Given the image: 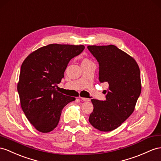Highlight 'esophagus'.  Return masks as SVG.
<instances>
[{
  "label": "esophagus",
  "instance_id": "1",
  "mask_svg": "<svg viewBox=\"0 0 161 161\" xmlns=\"http://www.w3.org/2000/svg\"><path fill=\"white\" fill-rule=\"evenodd\" d=\"M80 99H81V101H90V98H84V97H81Z\"/></svg>",
  "mask_w": 161,
  "mask_h": 161
}]
</instances>
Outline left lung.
I'll use <instances>...</instances> for the list:
<instances>
[{
	"label": "left lung",
	"mask_w": 161,
	"mask_h": 161,
	"mask_svg": "<svg viewBox=\"0 0 161 161\" xmlns=\"http://www.w3.org/2000/svg\"><path fill=\"white\" fill-rule=\"evenodd\" d=\"M99 64V81L108 82L105 101L92 99L94 109L89 122L98 130L117 129L133 114L141 94L140 70L137 62L113 45H88Z\"/></svg>",
	"instance_id": "left-lung-1"
}]
</instances>
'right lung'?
<instances>
[{
    "instance_id": "obj_1",
    "label": "right lung",
    "mask_w": 161,
    "mask_h": 161,
    "mask_svg": "<svg viewBox=\"0 0 161 161\" xmlns=\"http://www.w3.org/2000/svg\"><path fill=\"white\" fill-rule=\"evenodd\" d=\"M83 45L49 44L32 52L20 69L18 91L26 117L41 133L57 126L64 106L75 100L56 90L69 61L83 52Z\"/></svg>"
}]
</instances>
